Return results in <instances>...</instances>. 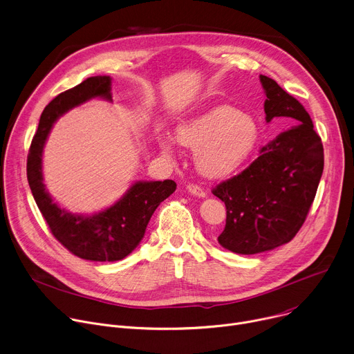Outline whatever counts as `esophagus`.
Segmentation results:
<instances>
[{"mask_svg":"<svg viewBox=\"0 0 354 354\" xmlns=\"http://www.w3.org/2000/svg\"><path fill=\"white\" fill-rule=\"evenodd\" d=\"M187 190H189L192 194L197 196V197H206V196H207V193L205 192V189L200 187V186L196 185V183H189V185H187Z\"/></svg>","mask_w":354,"mask_h":354,"instance_id":"esophagus-1","label":"esophagus"}]
</instances>
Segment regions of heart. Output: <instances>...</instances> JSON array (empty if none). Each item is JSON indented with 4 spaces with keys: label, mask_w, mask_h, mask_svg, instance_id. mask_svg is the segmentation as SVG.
Segmentation results:
<instances>
[{
    "label": "heart",
    "mask_w": 354,
    "mask_h": 354,
    "mask_svg": "<svg viewBox=\"0 0 354 354\" xmlns=\"http://www.w3.org/2000/svg\"><path fill=\"white\" fill-rule=\"evenodd\" d=\"M258 138L255 120L230 106L210 109L178 127L179 142L197 149V169L214 179L234 174L255 149ZM158 145L165 156H172L175 138L162 133Z\"/></svg>",
    "instance_id": "obj_1"
}]
</instances>
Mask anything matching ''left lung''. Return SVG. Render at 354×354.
Listing matches in <instances>:
<instances>
[{
	"label": "left lung",
	"instance_id": "obj_1",
	"mask_svg": "<svg viewBox=\"0 0 354 354\" xmlns=\"http://www.w3.org/2000/svg\"><path fill=\"white\" fill-rule=\"evenodd\" d=\"M261 82L266 120L280 118L291 127L263 145L242 172L212 190L227 209L218 242L242 255L274 249L295 236L324 171V145L306 108L274 80L261 75Z\"/></svg>",
	"mask_w": 354,
	"mask_h": 354
}]
</instances>
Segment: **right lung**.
<instances>
[{
    "instance_id": "1",
    "label": "right lung",
    "mask_w": 354,
    "mask_h": 354,
    "mask_svg": "<svg viewBox=\"0 0 354 354\" xmlns=\"http://www.w3.org/2000/svg\"><path fill=\"white\" fill-rule=\"evenodd\" d=\"M111 77H89L57 95L40 116L26 162L32 194L50 232L73 255L93 262H115L126 258L142 239L147 224L161 201L176 189V183L169 179L137 182L116 205L89 217L75 216L60 209L46 192L41 176V153L50 129L59 116L91 97L111 99Z\"/></svg>"
}]
</instances>
